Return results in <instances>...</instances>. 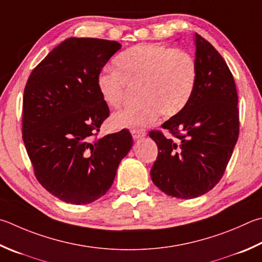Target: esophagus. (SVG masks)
<instances>
[{
    "mask_svg": "<svg viewBox=\"0 0 262 262\" xmlns=\"http://www.w3.org/2000/svg\"><path fill=\"white\" fill-rule=\"evenodd\" d=\"M132 135L134 140H139V139H142V137H144L146 134L145 132H132Z\"/></svg>",
    "mask_w": 262,
    "mask_h": 262,
    "instance_id": "1",
    "label": "esophagus"
}]
</instances>
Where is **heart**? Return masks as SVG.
<instances>
[{
    "mask_svg": "<svg viewBox=\"0 0 262 262\" xmlns=\"http://www.w3.org/2000/svg\"><path fill=\"white\" fill-rule=\"evenodd\" d=\"M116 71L97 75V90L110 107L122 103L127 87H135L139 102L113 113L111 125L118 129L141 132L160 113L172 117L187 105L196 87L197 64L187 51L172 47L142 43L115 58Z\"/></svg>",
    "mask_w": 262,
    "mask_h": 262,
    "instance_id": "b5f03b06",
    "label": "heart"
}]
</instances>
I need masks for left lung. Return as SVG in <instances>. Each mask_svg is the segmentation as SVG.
Instances as JSON below:
<instances>
[{"label":"left lung","mask_w":262,"mask_h":262,"mask_svg":"<svg viewBox=\"0 0 262 262\" xmlns=\"http://www.w3.org/2000/svg\"><path fill=\"white\" fill-rule=\"evenodd\" d=\"M196 47V87L182 110L149 136L158 146L151 179L166 194L191 199L210 191L221 180L238 140V96L225 59L199 34Z\"/></svg>","instance_id":"8db88e82"}]
</instances>
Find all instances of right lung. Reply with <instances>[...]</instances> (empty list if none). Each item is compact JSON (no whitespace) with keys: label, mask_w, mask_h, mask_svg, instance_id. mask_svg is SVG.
<instances>
[{"label":"right lung","mask_w":262,"mask_h":262,"mask_svg":"<svg viewBox=\"0 0 262 262\" xmlns=\"http://www.w3.org/2000/svg\"><path fill=\"white\" fill-rule=\"evenodd\" d=\"M120 48L117 41L69 37L25 85L23 141L37 181L65 203L82 205L104 196L133 146L127 129L93 137L110 115L97 75Z\"/></svg>","instance_id":"1"}]
</instances>
